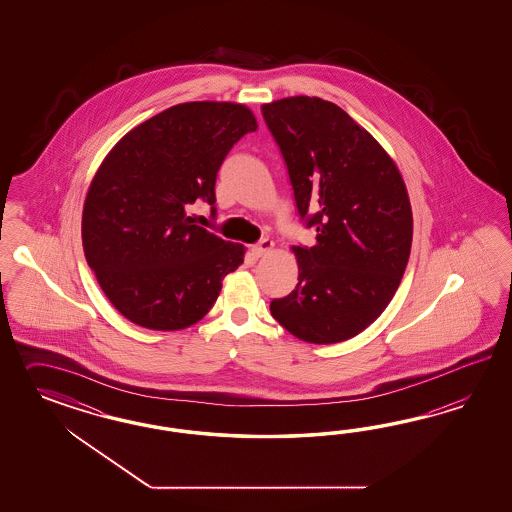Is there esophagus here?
<instances>
[{
	"instance_id": "obj_1",
	"label": "esophagus",
	"mask_w": 512,
	"mask_h": 512,
	"mask_svg": "<svg viewBox=\"0 0 512 512\" xmlns=\"http://www.w3.org/2000/svg\"><path fill=\"white\" fill-rule=\"evenodd\" d=\"M272 249H274V242H272L270 238H263V240H261L257 246H253L251 251H253V255L259 259V257H264L266 253H270Z\"/></svg>"
}]
</instances>
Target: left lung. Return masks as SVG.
Returning a JSON list of instances; mask_svg holds the SVG:
<instances>
[{"label": "left lung", "mask_w": 512, "mask_h": 512, "mask_svg": "<svg viewBox=\"0 0 512 512\" xmlns=\"http://www.w3.org/2000/svg\"><path fill=\"white\" fill-rule=\"evenodd\" d=\"M315 246L293 248L298 283L270 302L298 340L338 343L385 311L411 253L413 214L402 174L383 146L338 105L287 97L261 107Z\"/></svg>", "instance_id": "1"}]
</instances>
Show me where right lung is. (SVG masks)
Masks as SVG:
<instances>
[{
    "label": "right lung",
    "mask_w": 512,
    "mask_h": 512,
    "mask_svg": "<svg viewBox=\"0 0 512 512\" xmlns=\"http://www.w3.org/2000/svg\"><path fill=\"white\" fill-rule=\"evenodd\" d=\"M255 129L244 105L182 103L131 129L95 172L82 212L84 255L131 323L195 325L244 263V246L195 225L187 206L201 199L216 212L217 171Z\"/></svg>",
    "instance_id": "1"
}]
</instances>
